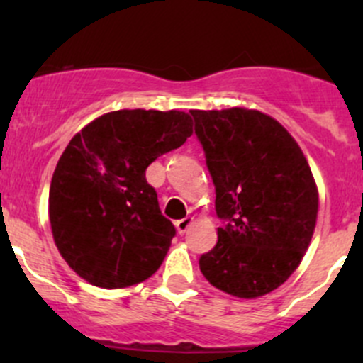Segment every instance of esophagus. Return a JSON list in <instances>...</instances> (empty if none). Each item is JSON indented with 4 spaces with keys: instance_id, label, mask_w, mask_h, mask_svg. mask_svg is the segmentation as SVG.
Wrapping results in <instances>:
<instances>
[{
    "instance_id": "34e87169",
    "label": "esophagus",
    "mask_w": 363,
    "mask_h": 363,
    "mask_svg": "<svg viewBox=\"0 0 363 363\" xmlns=\"http://www.w3.org/2000/svg\"><path fill=\"white\" fill-rule=\"evenodd\" d=\"M191 225H193V218L191 216H188V218L179 219V221L175 223V228H177V232L182 235V233H186V230H188Z\"/></svg>"
}]
</instances>
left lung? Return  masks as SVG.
Returning <instances> with one entry per match:
<instances>
[{
    "instance_id": "left-lung-1",
    "label": "left lung",
    "mask_w": 363,
    "mask_h": 363,
    "mask_svg": "<svg viewBox=\"0 0 363 363\" xmlns=\"http://www.w3.org/2000/svg\"><path fill=\"white\" fill-rule=\"evenodd\" d=\"M195 133L225 221L200 256L205 279L239 298L284 283L313 239L318 189L295 138L267 113L247 108L191 111Z\"/></svg>"
}]
</instances>
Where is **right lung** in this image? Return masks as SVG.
<instances>
[{
    "instance_id": "add662e5",
    "label": "right lung",
    "mask_w": 363,
    "mask_h": 363,
    "mask_svg": "<svg viewBox=\"0 0 363 363\" xmlns=\"http://www.w3.org/2000/svg\"><path fill=\"white\" fill-rule=\"evenodd\" d=\"M189 113L116 111L80 130L61 155L49 193L54 242L82 279L105 290L151 277L175 226L145 170L193 133Z\"/></svg>"
}]
</instances>
